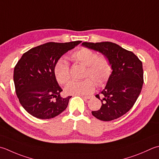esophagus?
<instances>
[{"instance_id":"34e87169","label":"esophagus","mask_w":159,"mask_h":159,"mask_svg":"<svg viewBox=\"0 0 159 159\" xmlns=\"http://www.w3.org/2000/svg\"><path fill=\"white\" fill-rule=\"evenodd\" d=\"M82 96L86 99H91L92 98V96Z\"/></svg>"}]
</instances>
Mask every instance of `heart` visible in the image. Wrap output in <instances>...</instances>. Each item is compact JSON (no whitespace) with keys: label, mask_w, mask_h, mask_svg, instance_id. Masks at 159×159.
Wrapping results in <instances>:
<instances>
[{"label":"heart","mask_w":159,"mask_h":159,"mask_svg":"<svg viewBox=\"0 0 159 159\" xmlns=\"http://www.w3.org/2000/svg\"><path fill=\"white\" fill-rule=\"evenodd\" d=\"M71 59L75 63L85 66L81 81H71L66 85L65 92L67 94L88 95L94 92L95 84L98 87L103 86L111 74V64L105 56H98V53L89 48H83L71 54ZM57 81L67 83L71 79L70 69L67 62L61 58L57 62L54 69Z\"/></svg>","instance_id":"b5f03b06"}]
</instances>
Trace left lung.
I'll return each instance as SVG.
<instances>
[{
	"mask_svg": "<svg viewBox=\"0 0 159 159\" xmlns=\"http://www.w3.org/2000/svg\"><path fill=\"white\" fill-rule=\"evenodd\" d=\"M86 48L94 49L107 57L111 64V76L106 87L99 94L102 105L93 116L101 120L110 121L126 114L137 100L143 84L142 62L132 52L111 42L82 43Z\"/></svg>",
	"mask_w": 159,
	"mask_h": 159,
	"instance_id": "8db88e82",
	"label": "left lung"
}]
</instances>
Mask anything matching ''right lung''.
I'll use <instances>...</instances> for the list:
<instances>
[{"label":"right lung","instance_id":"add662e5","mask_svg":"<svg viewBox=\"0 0 159 159\" xmlns=\"http://www.w3.org/2000/svg\"><path fill=\"white\" fill-rule=\"evenodd\" d=\"M80 43H47L30 49L18 61L14 70L16 94L30 114L49 119L67 108L71 96H61L63 89L56 79L54 65L65 53Z\"/></svg>","mask_w":159,"mask_h":159}]
</instances>
